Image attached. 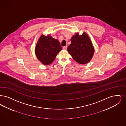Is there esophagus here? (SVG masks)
<instances>
[{
    "label": "esophagus",
    "instance_id": "esophagus-1",
    "mask_svg": "<svg viewBox=\"0 0 126 126\" xmlns=\"http://www.w3.org/2000/svg\"><path fill=\"white\" fill-rule=\"evenodd\" d=\"M67 46H65V47H63V49H64V50H67Z\"/></svg>",
    "mask_w": 126,
    "mask_h": 126
}]
</instances>
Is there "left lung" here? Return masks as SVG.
<instances>
[{"instance_id": "1", "label": "left lung", "mask_w": 126, "mask_h": 126, "mask_svg": "<svg viewBox=\"0 0 126 126\" xmlns=\"http://www.w3.org/2000/svg\"><path fill=\"white\" fill-rule=\"evenodd\" d=\"M71 44L67 50L73 59L78 63L84 64L91 60L94 50L92 42L88 34L83 32L81 35L76 33L71 39Z\"/></svg>"}]
</instances>
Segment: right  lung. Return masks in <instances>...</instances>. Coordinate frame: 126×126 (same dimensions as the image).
<instances>
[{"label": "right lung", "mask_w": 126, "mask_h": 126, "mask_svg": "<svg viewBox=\"0 0 126 126\" xmlns=\"http://www.w3.org/2000/svg\"><path fill=\"white\" fill-rule=\"evenodd\" d=\"M62 49L58 39L53 38L50 35H41L36 44L35 52L38 60L47 65L53 62Z\"/></svg>", "instance_id": "add662e5"}]
</instances>
